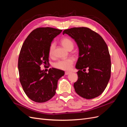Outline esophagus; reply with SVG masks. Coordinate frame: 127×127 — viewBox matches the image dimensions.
<instances>
[{
  "label": "esophagus",
  "instance_id": "obj_1",
  "mask_svg": "<svg viewBox=\"0 0 127 127\" xmlns=\"http://www.w3.org/2000/svg\"><path fill=\"white\" fill-rule=\"evenodd\" d=\"M70 73V71H66V72H65V75H68V74H69Z\"/></svg>",
  "mask_w": 127,
  "mask_h": 127
}]
</instances>
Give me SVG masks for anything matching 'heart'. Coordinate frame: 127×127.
Returning a JSON list of instances; mask_svg holds the SVG:
<instances>
[{"label": "heart", "instance_id": "heart-1", "mask_svg": "<svg viewBox=\"0 0 127 127\" xmlns=\"http://www.w3.org/2000/svg\"><path fill=\"white\" fill-rule=\"evenodd\" d=\"M61 43L64 47L68 50L74 48V43L68 37H64L61 40ZM55 48V43H52L50 45L49 48V55L50 57H52L53 51ZM74 63V60L73 58H70L66 59L60 60L53 64V66L57 69L61 70H69L71 68L73 64Z\"/></svg>", "mask_w": 127, "mask_h": 127}]
</instances>
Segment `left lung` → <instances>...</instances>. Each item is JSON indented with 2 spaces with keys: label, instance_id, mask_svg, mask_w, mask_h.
Instances as JSON below:
<instances>
[{
  "label": "left lung",
  "instance_id": "obj_1",
  "mask_svg": "<svg viewBox=\"0 0 127 127\" xmlns=\"http://www.w3.org/2000/svg\"><path fill=\"white\" fill-rule=\"evenodd\" d=\"M64 34L74 39L79 49L76 64L79 70L78 80L74 84L75 92L86 99L98 96L105 90L111 77V59L105 42L98 33L84 27L65 30Z\"/></svg>",
  "mask_w": 127,
  "mask_h": 127
}]
</instances>
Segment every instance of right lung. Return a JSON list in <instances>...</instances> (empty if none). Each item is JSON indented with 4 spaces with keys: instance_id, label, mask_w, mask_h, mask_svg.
<instances>
[{
    "instance_id": "obj_1",
    "label": "right lung",
    "mask_w": 127,
    "mask_h": 127,
    "mask_svg": "<svg viewBox=\"0 0 127 127\" xmlns=\"http://www.w3.org/2000/svg\"><path fill=\"white\" fill-rule=\"evenodd\" d=\"M61 30L39 28L34 30L23 44L18 61L20 81L25 93L31 100L45 102L56 94L58 81L64 72L50 68L48 73L41 70L42 64H49V48Z\"/></svg>"
}]
</instances>
